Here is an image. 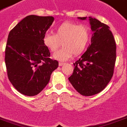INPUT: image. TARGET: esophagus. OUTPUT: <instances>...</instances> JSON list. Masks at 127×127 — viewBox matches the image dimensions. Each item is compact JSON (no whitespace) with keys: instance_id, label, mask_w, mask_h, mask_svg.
Listing matches in <instances>:
<instances>
[{"instance_id":"1","label":"esophagus","mask_w":127,"mask_h":127,"mask_svg":"<svg viewBox=\"0 0 127 127\" xmlns=\"http://www.w3.org/2000/svg\"><path fill=\"white\" fill-rule=\"evenodd\" d=\"M64 63H62V62H59V65L60 66H63L64 64Z\"/></svg>"}]
</instances>
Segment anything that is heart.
I'll return each instance as SVG.
<instances>
[{
  "instance_id": "1",
  "label": "heart",
  "mask_w": 127,
  "mask_h": 127,
  "mask_svg": "<svg viewBox=\"0 0 127 127\" xmlns=\"http://www.w3.org/2000/svg\"><path fill=\"white\" fill-rule=\"evenodd\" d=\"M91 39V30L86 25L64 22L55 30V34L46 33L42 37L44 45L52 52L63 48L54 54V57L61 61L78 55L87 49Z\"/></svg>"
}]
</instances>
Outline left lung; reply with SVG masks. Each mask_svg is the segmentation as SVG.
I'll list each match as a JSON object with an SVG mask.
<instances>
[{"label":"left lung","mask_w":127,"mask_h":127,"mask_svg":"<svg viewBox=\"0 0 127 127\" xmlns=\"http://www.w3.org/2000/svg\"><path fill=\"white\" fill-rule=\"evenodd\" d=\"M88 20L93 32L91 44L73 63V72L68 78L73 88L85 96L97 94L106 87L112 77L116 59V42L109 26L92 17Z\"/></svg>","instance_id":"8db88e82"}]
</instances>
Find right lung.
Listing matches in <instances>:
<instances>
[{"label": "right lung", "mask_w": 127, "mask_h": 127, "mask_svg": "<svg viewBox=\"0 0 127 127\" xmlns=\"http://www.w3.org/2000/svg\"><path fill=\"white\" fill-rule=\"evenodd\" d=\"M54 21L50 16L28 15L9 33L5 50L7 76L22 94L33 96L40 93L58 67V61L50 58V51L42 42Z\"/></svg>", "instance_id": "right-lung-1"}]
</instances>
